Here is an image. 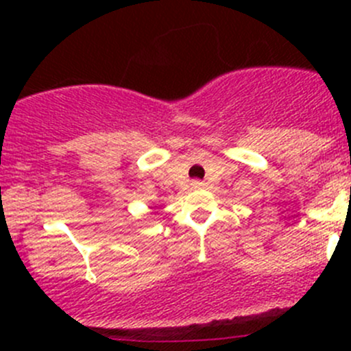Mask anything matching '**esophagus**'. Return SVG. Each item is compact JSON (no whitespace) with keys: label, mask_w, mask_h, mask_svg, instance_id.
I'll list each match as a JSON object with an SVG mask.
<instances>
[{"label":"esophagus","mask_w":351,"mask_h":351,"mask_svg":"<svg viewBox=\"0 0 351 351\" xmlns=\"http://www.w3.org/2000/svg\"><path fill=\"white\" fill-rule=\"evenodd\" d=\"M192 189H204V183L197 182L195 180V182H192Z\"/></svg>","instance_id":"esophagus-1"}]
</instances>
